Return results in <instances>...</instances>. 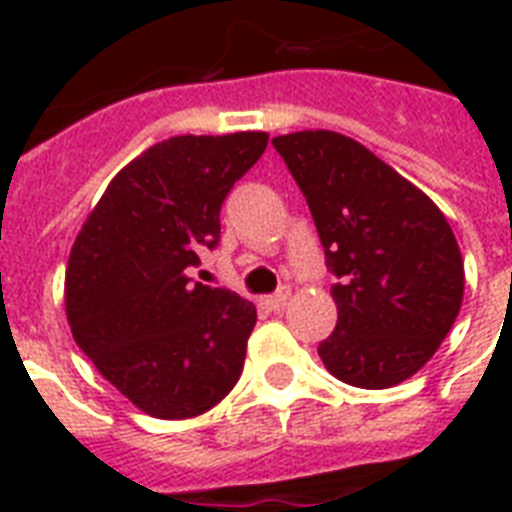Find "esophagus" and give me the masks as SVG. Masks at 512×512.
Masks as SVG:
<instances>
[{
	"label": "esophagus",
	"instance_id": "1",
	"mask_svg": "<svg viewBox=\"0 0 512 512\" xmlns=\"http://www.w3.org/2000/svg\"><path fill=\"white\" fill-rule=\"evenodd\" d=\"M289 297H292V289L284 287V289H279L276 295L265 297L263 305H265V308H268V311H281V308H284V305L289 303Z\"/></svg>",
	"mask_w": 512,
	"mask_h": 512
}]
</instances>
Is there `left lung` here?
<instances>
[{
	"label": "left lung",
	"instance_id": "obj_1",
	"mask_svg": "<svg viewBox=\"0 0 512 512\" xmlns=\"http://www.w3.org/2000/svg\"><path fill=\"white\" fill-rule=\"evenodd\" d=\"M327 249L337 327L329 374L382 390L428 364L462 308L465 265L444 212L412 180L332 130L273 138Z\"/></svg>",
	"mask_w": 512,
	"mask_h": 512
}]
</instances>
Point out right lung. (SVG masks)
I'll use <instances>...</instances> for the list:
<instances>
[{
  "label": "right lung",
  "mask_w": 512,
  "mask_h": 512,
  "mask_svg": "<svg viewBox=\"0 0 512 512\" xmlns=\"http://www.w3.org/2000/svg\"><path fill=\"white\" fill-rule=\"evenodd\" d=\"M268 132L177 135L108 183L66 265L76 345L140 412L191 420L239 380L255 305L191 284L188 268L220 239V207L263 156Z\"/></svg>",
  "instance_id": "obj_1"
}]
</instances>
